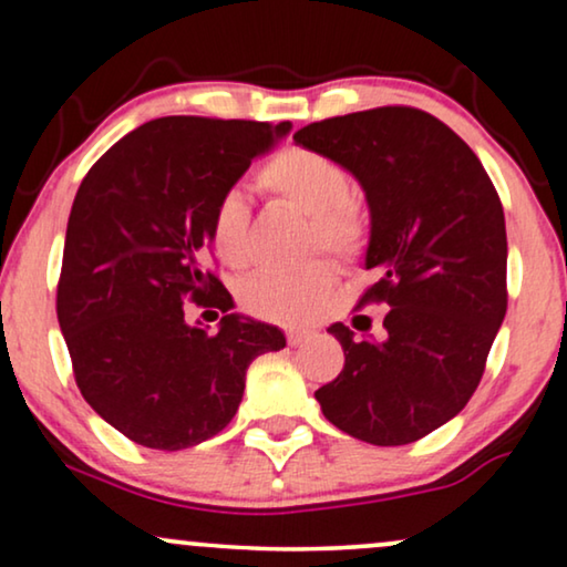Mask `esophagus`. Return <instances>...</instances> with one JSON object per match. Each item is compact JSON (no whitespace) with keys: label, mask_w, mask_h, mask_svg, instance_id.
<instances>
[{"label":"esophagus","mask_w":567,"mask_h":567,"mask_svg":"<svg viewBox=\"0 0 567 567\" xmlns=\"http://www.w3.org/2000/svg\"><path fill=\"white\" fill-rule=\"evenodd\" d=\"M309 338H312V332H309V330H289V332H286V340H289V346H293V348L301 346Z\"/></svg>","instance_id":"esophagus-1"}]
</instances>
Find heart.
<instances>
[{
  "label": "heart",
  "mask_w": 567,
  "mask_h": 567,
  "mask_svg": "<svg viewBox=\"0 0 567 567\" xmlns=\"http://www.w3.org/2000/svg\"><path fill=\"white\" fill-rule=\"evenodd\" d=\"M258 188L278 204L309 216V247L343 260L359 258L369 239V216L348 188L346 169L328 154L289 146L276 152L255 175ZM214 252L229 268H245L250 250V208L237 190L221 193L208 219ZM338 268L312 260L297 270H262L239 286V305L260 320L301 324L315 320L336 289Z\"/></svg>",
  "instance_id": "1"
}]
</instances>
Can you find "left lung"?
Returning <instances> with one entry per match:
<instances>
[{"label": "left lung", "instance_id": "left-lung-1", "mask_svg": "<svg viewBox=\"0 0 567 567\" xmlns=\"http://www.w3.org/2000/svg\"><path fill=\"white\" fill-rule=\"evenodd\" d=\"M367 193V268L359 307L384 301V336L330 324L343 371L315 392L324 417L374 446H402L467 405L506 317V219L477 154L431 113L405 105L299 128Z\"/></svg>", "mask_w": 567, "mask_h": 567}]
</instances>
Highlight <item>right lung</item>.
<instances>
[{
  "mask_svg": "<svg viewBox=\"0 0 567 567\" xmlns=\"http://www.w3.org/2000/svg\"><path fill=\"white\" fill-rule=\"evenodd\" d=\"M289 131L167 115L115 142L76 190L59 324L82 398L134 444L181 452L216 436L252 359L286 346L274 324L227 315L231 297L206 258L214 204ZM188 300L221 308L220 330L190 326Z\"/></svg>",
  "mask_w": 567,
  "mask_h": 567,
  "instance_id": "right-lung-1",
  "label": "right lung"
}]
</instances>
